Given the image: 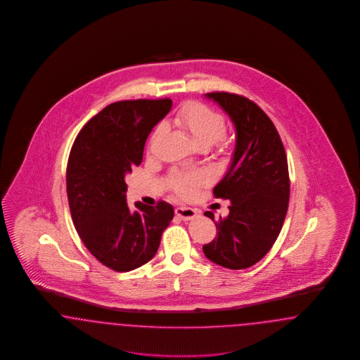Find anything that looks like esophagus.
<instances>
[{
    "label": "esophagus",
    "instance_id": "obj_1",
    "mask_svg": "<svg viewBox=\"0 0 360 360\" xmlns=\"http://www.w3.org/2000/svg\"><path fill=\"white\" fill-rule=\"evenodd\" d=\"M198 213L190 207H184V206H179V207H175V216L178 218H181L182 221H188V219H193L194 217L197 216Z\"/></svg>",
    "mask_w": 360,
    "mask_h": 360
}]
</instances>
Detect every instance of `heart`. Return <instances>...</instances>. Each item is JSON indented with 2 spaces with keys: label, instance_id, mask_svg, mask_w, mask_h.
<instances>
[{
  "label": "heart",
  "instance_id": "heart-1",
  "mask_svg": "<svg viewBox=\"0 0 360 360\" xmlns=\"http://www.w3.org/2000/svg\"><path fill=\"white\" fill-rule=\"evenodd\" d=\"M174 126L185 131L200 148H209L216 144L218 154L229 158L233 143L226 132V119L221 112L210 108L201 101H187L173 116ZM163 127L159 126L151 135V143L157 139ZM207 182L202 172H173L167 178L169 188L181 198H193L200 187Z\"/></svg>",
  "mask_w": 360,
  "mask_h": 360
}]
</instances>
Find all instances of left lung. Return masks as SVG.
<instances>
[{
	"instance_id": "obj_1",
	"label": "left lung",
	"mask_w": 360,
	"mask_h": 360,
	"mask_svg": "<svg viewBox=\"0 0 360 360\" xmlns=\"http://www.w3.org/2000/svg\"><path fill=\"white\" fill-rule=\"evenodd\" d=\"M229 114L237 129L231 169L214 187L216 198L231 201L229 216L216 221L217 236L203 245L207 259L228 269H246L274 246L289 205V172L281 138L259 105L243 95L206 94Z\"/></svg>"
}]
</instances>
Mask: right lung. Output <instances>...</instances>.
<instances>
[{
  "label": "right lung",
  "mask_w": 360,
  "mask_h": 360,
  "mask_svg": "<svg viewBox=\"0 0 360 360\" xmlns=\"http://www.w3.org/2000/svg\"><path fill=\"white\" fill-rule=\"evenodd\" d=\"M173 105L165 99L108 104L77 134L67 163V195L73 225L91 255L115 272L153 259L173 219V206L141 202L131 209L124 175L143 159L146 139Z\"/></svg>",
  "instance_id": "1"
}]
</instances>
